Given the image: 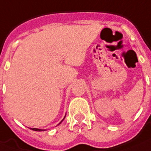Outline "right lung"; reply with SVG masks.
I'll list each match as a JSON object with an SVG mask.
<instances>
[{"label": "right lung", "instance_id": "obj_1", "mask_svg": "<svg viewBox=\"0 0 151 151\" xmlns=\"http://www.w3.org/2000/svg\"><path fill=\"white\" fill-rule=\"evenodd\" d=\"M65 118H64V119H63V120H64V119H65ZM63 120H62V121H63ZM62 121H61V122H62ZM61 122L59 124H61ZM59 124H58V125H59ZM32 129L34 130V131H38V132H40V131H43V130H42V129H36V128H33V129Z\"/></svg>", "mask_w": 151, "mask_h": 151}]
</instances>
